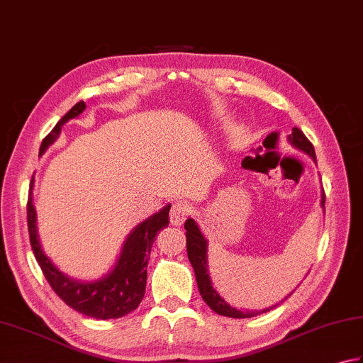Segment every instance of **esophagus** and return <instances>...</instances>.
<instances>
[{"instance_id": "1", "label": "esophagus", "mask_w": 363, "mask_h": 363, "mask_svg": "<svg viewBox=\"0 0 363 363\" xmlns=\"http://www.w3.org/2000/svg\"><path fill=\"white\" fill-rule=\"evenodd\" d=\"M191 207L188 202H183V201H177L174 202L172 208H170V223L174 225H182L184 221H186V218L189 215Z\"/></svg>"}]
</instances>
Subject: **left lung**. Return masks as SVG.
<instances>
[{"mask_svg":"<svg viewBox=\"0 0 363 363\" xmlns=\"http://www.w3.org/2000/svg\"><path fill=\"white\" fill-rule=\"evenodd\" d=\"M288 140L292 147H296L300 152H303L313 158V161L316 162V153H314V147L311 145V142L305 138V134L300 131L298 128L292 129V134L288 135ZM320 207H325V194L323 191V196H320ZM325 211V210H324ZM184 229H186V250H188V259L191 265L194 269V275H196V281H197V288H199L201 296L203 298V302L207 303L211 310H213L216 314H221V316H228V318H237V319H245V318H252L257 316L261 313L270 311L272 308H275L278 305L269 306V308H264L261 311L257 310H237L234 306H230L225 300L218 294V291L213 288V283H211L210 273H208V242L207 238L203 237V234L199 229V225L193 220V218H188L186 223H184ZM291 296V294H289ZM288 296V297H289Z\"/></svg>","mask_w":363,"mask_h":363,"instance_id":"1","label":"left lung"}]
</instances>
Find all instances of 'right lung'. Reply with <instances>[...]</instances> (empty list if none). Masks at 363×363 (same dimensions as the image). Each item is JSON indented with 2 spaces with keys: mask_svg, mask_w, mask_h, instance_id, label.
I'll return each mask as SVG.
<instances>
[{
  "mask_svg": "<svg viewBox=\"0 0 363 363\" xmlns=\"http://www.w3.org/2000/svg\"><path fill=\"white\" fill-rule=\"evenodd\" d=\"M85 107L84 101L77 102L57 123L52 133L40 143L39 156L44 155L45 150L60 138L65 123L77 118L85 111ZM33 186L34 177L31 179L28 207H26L30 242L34 257L57 296L72 310L94 319H117L138 308L145 294L150 251H152L156 234L169 225L170 203L164 205L160 211L148 216L129 232L121 246L117 262L104 277L93 281H82L61 272L44 252L38 234V215L33 203Z\"/></svg>",
  "mask_w": 363,
  "mask_h": 363,
  "instance_id": "obj_1",
  "label": "right lung"
}]
</instances>
